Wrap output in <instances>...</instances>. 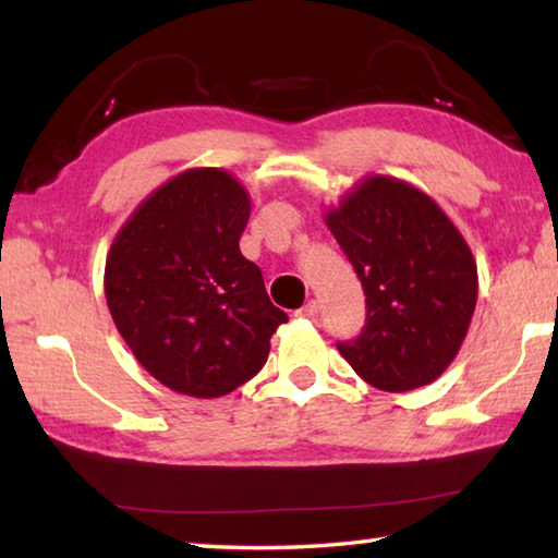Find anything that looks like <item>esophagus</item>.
I'll list each match as a JSON object with an SVG mask.
<instances>
[{"instance_id":"esophagus-1","label":"esophagus","mask_w":558,"mask_h":558,"mask_svg":"<svg viewBox=\"0 0 558 558\" xmlns=\"http://www.w3.org/2000/svg\"><path fill=\"white\" fill-rule=\"evenodd\" d=\"M298 315H300V317H305V319H313V323H315V319L319 317V305H317L315 300H310L305 307H300V310H298Z\"/></svg>"}]
</instances>
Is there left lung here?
<instances>
[{
  "mask_svg": "<svg viewBox=\"0 0 558 558\" xmlns=\"http://www.w3.org/2000/svg\"><path fill=\"white\" fill-rule=\"evenodd\" d=\"M325 221L366 295L362 335L337 342L339 354L381 391L436 381L475 313L477 266L465 239L428 194L381 174L362 179Z\"/></svg>",
  "mask_w": 558,
  "mask_h": 558,
  "instance_id": "obj_1",
  "label": "left lung"
}]
</instances>
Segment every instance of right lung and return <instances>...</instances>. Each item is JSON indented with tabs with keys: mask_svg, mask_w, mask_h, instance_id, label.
Here are the masks:
<instances>
[{
	"mask_svg": "<svg viewBox=\"0 0 558 558\" xmlns=\"http://www.w3.org/2000/svg\"><path fill=\"white\" fill-rule=\"evenodd\" d=\"M251 199L216 167L186 169L147 196L106 260L118 332L159 384L196 399L226 396L266 364L288 323L263 272L241 256Z\"/></svg>",
	"mask_w": 558,
	"mask_h": 558,
	"instance_id": "1",
	"label": "right lung"
}]
</instances>
